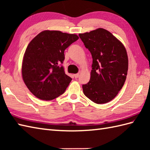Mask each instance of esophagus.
Segmentation results:
<instances>
[{
    "label": "esophagus",
    "instance_id": "esophagus-1",
    "mask_svg": "<svg viewBox=\"0 0 150 150\" xmlns=\"http://www.w3.org/2000/svg\"><path fill=\"white\" fill-rule=\"evenodd\" d=\"M74 77L75 79H77L79 77V73H76V74H74Z\"/></svg>",
    "mask_w": 150,
    "mask_h": 150
}]
</instances>
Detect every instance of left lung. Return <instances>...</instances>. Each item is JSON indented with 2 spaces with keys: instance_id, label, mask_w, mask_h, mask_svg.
<instances>
[{
  "instance_id": "obj_1",
  "label": "left lung",
  "mask_w": 150,
  "mask_h": 150,
  "mask_svg": "<svg viewBox=\"0 0 150 150\" xmlns=\"http://www.w3.org/2000/svg\"><path fill=\"white\" fill-rule=\"evenodd\" d=\"M92 59L90 80L82 85L84 94L96 104L113 100L125 82L128 58L122 43L103 29L79 34Z\"/></svg>"
}]
</instances>
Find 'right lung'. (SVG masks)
Returning <instances> with one entry per match:
<instances>
[{
  "label": "right lung",
  "instance_id": "right-lung-1",
  "mask_svg": "<svg viewBox=\"0 0 150 150\" xmlns=\"http://www.w3.org/2000/svg\"><path fill=\"white\" fill-rule=\"evenodd\" d=\"M78 39L75 34L45 30L28 44L22 60V76L36 97L50 100L64 93L72 80L62 66L64 50Z\"/></svg>",
  "mask_w": 150,
  "mask_h": 150
}]
</instances>
